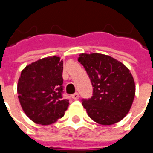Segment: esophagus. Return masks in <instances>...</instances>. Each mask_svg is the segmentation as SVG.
Returning <instances> with one entry per match:
<instances>
[{
    "label": "esophagus",
    "mask_w": 153,
    "mask_h": 153,
    "mask_svg": "<svg viewBox=\"0 0 153 153\" xmlns=\"http://www.w3.org/2000/svg\"><path fill=\"white\" fill-rule=\"evenodd\" d=\"M79 93H74L73 95H72V98H73L74 100L79 99Z\"/></svg>",
    "instance_id": "1"
}]
</instances>
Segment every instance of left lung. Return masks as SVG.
Segmentation results:
<instances>
[{
    "label": "left lung",
    "mask_w": 153,
    "mask_h": 153,
    "mask_svg": "<svg viewBox=\"0 0 153 153\" xmlns=\"http://www.w3.org/2000/svg\"><path fill=\"white\" fill-rule=\"evenodd\" d=\"M82 64L93 85V96L82 99L90 118L100 125L120 121L127 115L135 95L134 78L124 64L99 53L81 54Z\"/></svg>",
    "instance_id": "8db88e82"
}]
</instances>
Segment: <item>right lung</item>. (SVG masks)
<instances>
[{"label": "right lung", "instance_id": "1", "mask_svg": "<svg viewBox=\"0 0 153 153\" xmlns=\"http://www.w3.org/2000/svg\"><path fill=\"white\" fill-rule=\"evenodd\" d=\"M63 61L60 57L41 59L22 70L17 91L28 118L39 125H50L61 118L69 106L63 97Z\"/></svg>", "mask_w": 153, "mask_h": 153}]
</instances>
